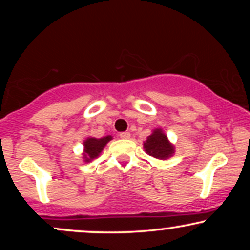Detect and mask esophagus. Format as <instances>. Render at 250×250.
Listing matches in <instances>:
<instances>
[{
    "instance_id": "obj_1",
    "label": "esophagus",
    "mask_w": 250,
    "mask_h": 250,
    "mask_svg": "<svg viewBox=\"0 0 250 250\" xmlns=\"http://www.w3.org/2000/svg\"><path fill=\"white\" fill-rule=\"evenodd\" d=\"M120 137L125 140L130 139V133H129V131H122V133H120Z\"/></svg>"
}]
</instances>
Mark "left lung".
Segmentation results:
<instances>
[{
  "label": "left lung",
  "mask_w": 250,
  "mask_h": 250,
  "mask_svg": "<svg viewBox=\"0 0 250 250\" xmlns=\"http://www.w3.org/2000/svg\"><path fill=\"white\" fill-rule=\"evenodd\" d=\"M143 146L146 151L155 159L166 160L174 154L173 145L169 143L167 136L162 133L161 129L154 130V133L148 136L147 141Z\"/></svg>",
  "instance_id": "8db88e82"
}]
</instances>
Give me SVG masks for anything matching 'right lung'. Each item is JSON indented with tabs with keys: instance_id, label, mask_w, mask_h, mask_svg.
I'll list each match as a JSON object with an SVG mask.
<instances>
[{
	"instance_id": "1",
	"label": "right lung",
	"mask_w": 250,
	"mask_h": 250,
	"mask_svg": "<svg viewBox=\"0 0 250 250\" xmlns=\"http://www.w3.org/2000/svg\"><path fill=\"white\" fill-rule=\"evenodd\" d=\"M111 136H105L102 139H95V137H89L84 141V161L89 162L90 160L95 159L105 147V145L110 141Z\"/></svg>"
}]
</instances>
